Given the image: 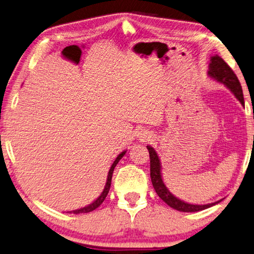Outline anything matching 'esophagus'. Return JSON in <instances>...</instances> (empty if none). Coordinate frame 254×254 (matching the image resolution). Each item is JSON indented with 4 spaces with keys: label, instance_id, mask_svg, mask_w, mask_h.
<instances>
[{
    "label": "esophagus",
    "instance_id": "34e87169",
    "mask_svg": "<svg viewBox=\"0 0 254 254\" xmlns=\"http://www.w3.org/2000/svg\"><path fill=\"white\" fill-rule=\"evenodd\" d=\"M140 137V139H142V140H144V139H150V135H149V133H145V132H142L141 131V133L139 135H137Z\"/></svg>",
    "mask_w": 254,
    "mask_h": 254
}]
</instances>
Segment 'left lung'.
Here are the masks:
<instances>
[{
  "label": "left lung",
  "instance_id": "8db88e82",
  "mask_svg": "<svg viewBox=\"0 0 254 254\" xmlns=\"http://www.w3.org/2000/svg\"><path fill=\"white\" fill-rule=\"evenodd\" d=\"M207 74H209L212 79H214L227 86L228 89L234 94V96H236V98L240 101V103L244 105L241 84H240L238 77L236 74H234L232 68L223 61L222 58H220L219 55L216 54L214 57H211ZM146 147L150 153V172H151L150 174H151L152 184H153V188L156 192V194H158L169 206H171L172 209H175L181 212H197V211L207 209V207L213 206L215 204H218L219 202H221L220 200L209 204H190L178 199L177 196H174L172 193L169 191V189L165 187V184L162 180V173H161V162H160L158 153H156L155 150L152 146L147 145Z\"/></svg>",
  "mask_w": 254,
  "mask_h": 254
}]
</instances>
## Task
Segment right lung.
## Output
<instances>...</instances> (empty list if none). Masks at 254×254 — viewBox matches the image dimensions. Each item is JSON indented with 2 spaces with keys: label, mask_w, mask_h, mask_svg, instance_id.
Instances as JSON below:
<instances>
[{
  "label": "right lung",
  "mask_w": 254,
  "mask_h": 254,
  "mask_svg": "<svg viewBox=\"0 0 254 254\" xmlns=\"http://www.w3.org/2000/svg\"><path fill=\"white\" fill-rule=\"evenodd\" d=\"M126 152H127V151H123V152H121V153H120V154L118 155V158L115 159V161L113 162L111 169H110V171H109L108 179H107V183H105V187H104L102 193H101V194H100V196L98 197V199H96L95 201L92 202L91 204L86 205V206H84V207H81V209L73 210V211H68V212H70V213H74V214H79V213H87V212L93 211V210H95V209H96V207H99L101 204H102V202L105 200V197H107V195H108L109 190H110V187H111V180H112V174H113V171H114V168L117 167V164L119 163V161L123 158V155L126 154Z\"/></svg>",
  "instance_id": "obj_1"
}]
</instances>
